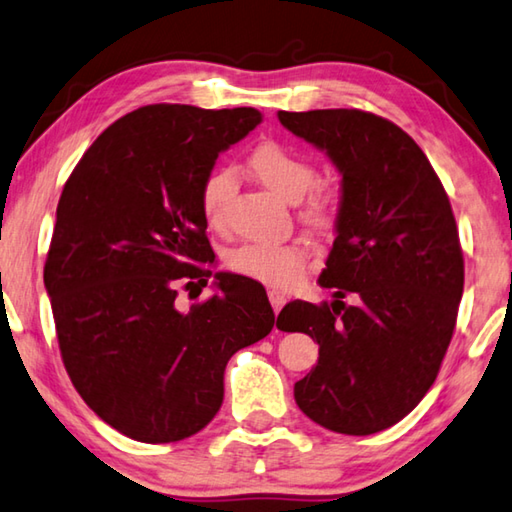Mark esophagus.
Wrapping results in <instances>:
<instances>
[{"mask_svg":"<svg viewBox=\"0 0 512 512\" xmlns=\"http://www.w3.org/2000/svg\"><path fill=\"white\" fill-rule=\"evenodd\" d=\"M268 300H271L273 311L280 313L282 306L286 304V293L280 291V288H268Z\"/></svg>","mask_w":512,"mask_h":512,"instance_id":"34e87169","label":"esophagus"}]
</instances>
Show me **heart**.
<instances>
[{"label":"heart","mask_w":512,"mask_h":512,"mask_svg":"<svg viewBox=\"0 0 512 512\" xmlns=\"http://www.w3.org/2000/svg\"><path fill=\"white\" fill-rule=\"evenodd\" d=\"M248 165L257 181L266 185L277 197L297 203L311 192L304 208V219L311 226L329 228L333 221V197L322 188H316L318 172L304 159V156L288 150L286 145L275 141L259 143L248 156ZM237 190V176L228 167L210 172L199 192V206L206 224L215 230H221L228 224V208ZM228 266L239 275L250 280L273 284V286H291L300 280L306 268V250L300 244H244L232 250L228 255Z\"/></svg>","instance_id":"1"}]
</instances>
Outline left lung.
<instances>
[{
  "instance_id": "obj_1",
  "label": "left lung",
  "mask_w": 512,
  "mask_h": 512,
  "mask_svg": "<svg viewBox=\"0 0 512 512\" xmlns=\"http://www.w3.org/2000/svg\"><path fill=\"white\" fill-rule=\"evenodd\" d=\"M342 174L336 241L320 286L331 304L295 300L277 329L309 333L320 358L295 403L327 430L367 436L421 403L452 340L463 253L448 194L421 147L360 109L277 111ZM357 295L356 307L341 297Z\"/></svg>"
}]
</instances>
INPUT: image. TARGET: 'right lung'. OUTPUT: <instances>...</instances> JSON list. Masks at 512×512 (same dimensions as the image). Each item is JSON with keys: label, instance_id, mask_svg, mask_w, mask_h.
Instances as JSON below:
<instances>
[{"label": "right lung", "instance_id": "obj_1", "mask_svg": "<svg viewBox=\"0 0 512 512\" xmlns=\"http://www.w3.org/2000/svg\"><path fill=\"white\" fill-rule=\"evenodd\" d=\"M259 123L253 107L147 105L109 125L64 183L44 264L62 362L82 401L129 439L203 430L232 353L273 329L264 286L244 275L215 273L206 302L174 304L215 262L201 185Z\"/></svg>", "mask_w": 512, "mask_h": 512}]
</instances>
